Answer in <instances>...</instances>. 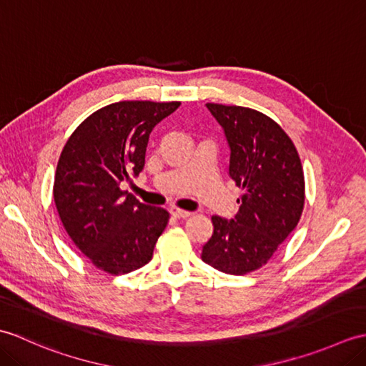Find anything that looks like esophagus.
Wrapping results in <instances>:
<instances>
[{"label": "esophagus", "mask_w": 366, "mask_h": 366, "mask_svg": "<svg viewBox=\"0 0 366 366\" xmlns=\"http://www.w3.org/2000/svg\"><path fill=\"white\" fill-rule=\"evenodd\" d=\"M171 214H173L176 219H187V217L192 215V212L182 211V209H179V207H171Z\"/></svg>", "instance_id": "1"}]
</instances>
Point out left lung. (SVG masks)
Segmentation results:
<instances>
[{
    "instance_id": "obj_1",
    "label": "left lung",
    "mask_w": 366,
    "mask_h": 366,
    "mask_svg": "<svg viewBox=\"0 0 366 366\" xmlns=\"http://www.w3.org/2000/svg\"><path fill=\"white\" fill-rule=\"evenodd\" d=\"M229 146V177L242 189L231 220L212 217L201 253L214 269L245 275L262 267L297 227L305 203L300 157L278 124L252 108L206 104Z\"/></svg>"
}]
</instances>
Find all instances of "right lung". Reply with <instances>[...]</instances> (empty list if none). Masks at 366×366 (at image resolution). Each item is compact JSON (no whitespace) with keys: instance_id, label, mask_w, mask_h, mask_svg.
I'll list each match as a JSON object with an SVG mask.
<instances>
[{"instance_id":"right-lung-1","label":"right lung","mask_w":366,"mask_h":366,"mask_svg":"<svg viewBox=\"0 0 366 366\" xmlns=\"http://www.w3.org/2000/svg\"><path fill=\"white\" fill-rule=\"evenodd\" d=\"M181 102L124 100L88 116L67 139L54 174L53 198L67 234L112 275L152 259L169 214L139 203L121 182L138 176L152 129Z\"/></svg>"}]
</instances>
